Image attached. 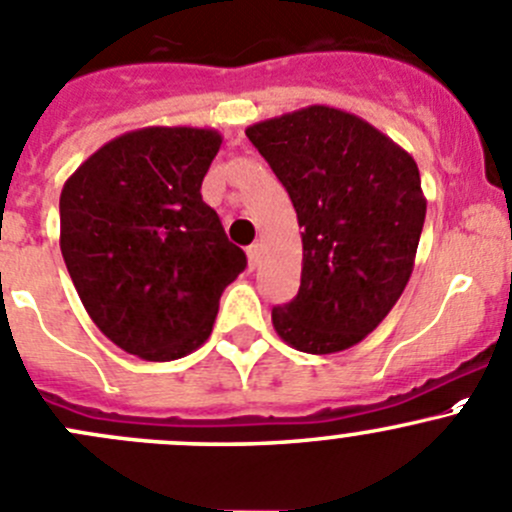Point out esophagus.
I'll use <instances>...</instances> for the list:
<instances>
[{
    "mask_svg": "<svg viewBox=\"0 0 512 512\" xmlns=\"http://www.w3.org/2000/svg\"><path fill=\"white\" fill-rule=\"evenodd\" d=\"M247 260H250V267L255 270L260 265V245H250L247 247Z\"/></svg>",
    "mask_w": 512,
    "mask_h": 512,
    "instance_id": "obj_1",
    "label": "esophagus"
}]
</instances>
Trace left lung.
Listing matches in <instances>:
<instances>
[{
  "instance_id": "8db88e82",
  "label": "left lung",
  "mask_w": 512,
  "mask_h": 512,
  "mask_svg": "<svg viewBox=\"0 0 512 512\" xmlns=\"http://www.w3.org/2000/svg\"><path fill=\"white\" fill-rule=\"evenodd\" d=\"M302 227L297 297L272 310L290 347L330 355L365 340L413 275L428 200L413 157L345 109L310 104L245 130Z\"/></svg>"
}]
</instances>
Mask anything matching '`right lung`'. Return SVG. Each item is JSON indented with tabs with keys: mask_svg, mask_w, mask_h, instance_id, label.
<instances>
[{
	"mask_svg": "<svg viewBox=\"0 0 512 512\" xmlns=\"http://www.w3.org/2000/svg\"><path fill=\"white\" fill-rule=\"evenodd\" d=\"M210 127H142L89 155L59 195V247L94 325L152 362L210 337L222 290L247 265L202 202L220 152Z\"/></svg>",
	"mask_w": 512,
	"mask_h": 512,
	"instance_id": "right-lung-1",
	"label": "right lung"
}]
</instances>
